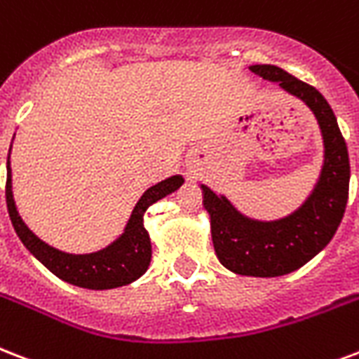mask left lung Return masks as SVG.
<instances>
[{
    "label": "left lung",
    "instance_id": "left-lung-1",
    "mask_svg": "<svg viewBox=\"0 0 359 359\" xmlns=\"http://www.w3.org/2000/svg\"><path fill=\"white\" fill-rule=\"evenodd\" d=\"M250 71L278 82L313 111L324 139L320 179L299 209L273 222L246 218L224 196L201 184L203 205L210 216L215 252L224 267L246 277H280L313 259L337 231L348 201V150L332 107L314 86L277 65H250Z\"/></svg>",
    "mask_w": 359,
    "mask_h": 359
}]
</instances>
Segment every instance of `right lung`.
<instances>
[{
    "mask_svg": "<svg viewBox=\"0 0 359 359\" xmlns=\"http://www.w3.org/2000/svg\"><path fill=\"white\" fill-rule=\"evenodd\" d=\"M184 179L180 175L169 177L144 191L137 201L130 220L126 224L124 233L111 245L92 254H67L58 248H52L22 222L13 199V182H11V163L7 158V184L5 199L9 210L11 222L16 235L20 237L29 252L45 265L56 277L81 288L88 290H111L126 286L144 275L152 258L149 231L144 229V212L158 199L165 198L175 190H179Z\"/></svg>",
    "mask_w": 359,
    "mask_h": 359,
    "instance_id": "obj_1",
    "label": "right lung"
}]
</instances>
